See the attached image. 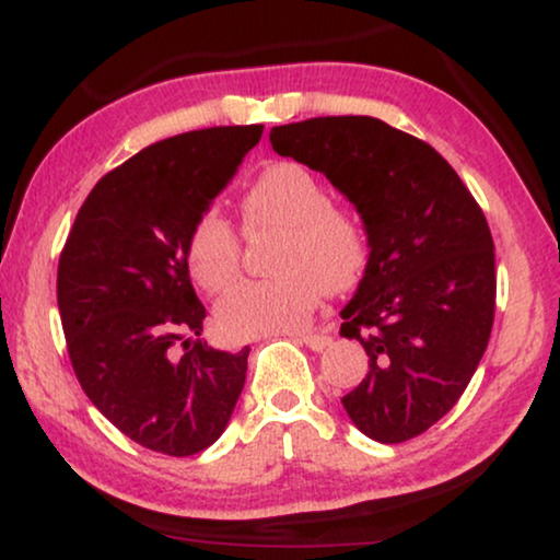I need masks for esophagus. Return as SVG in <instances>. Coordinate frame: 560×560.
<instances>
[{
  "label": "esophagus",
  "instance_id": "esophagus-1",
  "mask_svg": "<svg viewBox=\"0 0 560 560\" xmlns=\"http://www.w3.org/2000/svg\"><path fill=\"white\" fill-rule=\"evenodd\" d=\"M301 343H305V347H308L311 351H324L328 343H331V336H326V334H308V336H301V339H298Z\"/></svg>",
  "mask_w": 560,
  "mask_h": 560
}]
</instances>
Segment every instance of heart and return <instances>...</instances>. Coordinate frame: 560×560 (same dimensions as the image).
Returning a JSON list of instances; mask_svg holds the SVG:
<instances>
[{"label": "heart", "instance_id": "obj_1", "mask_svg": "<svg viewBox=\"0 0 560 560\" xmlns=\"http://www.w3.org/2000/svg\"><path fill=\"white\" fill-rule=\"evenodd\" d=\"M247 232L285 229L270 280L244 282L219 303V326L232 336L293 334L308 324L326 293H347L370 262V242L354 213L331 203L316 173L301 163L267 165L242 198ZM188 265L196 282L221 293L240 278L242 244L234 226L206 211L190 229Z\"/></svg>", "mask_w": 560, "mask_h": 560}]
</instances>
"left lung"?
<instances>
[{"mask_svg": "<svg viewBox=\"0 0 560 560\" xmlns=\"http://www.w3.org/2000/svg\"><path fill=\"white\" fill-rule=\"evenodd\" d=\"M272 150L324 173L362 217L370 262L341 336L370 372L341 397L380 443L425 433L458 402L494 324V242L454 167L374 117H316L270 129Z\"/></svg>", "mask_w": 560, "mask_h": 560, "instance_id": "obj_1", "label": "left lung"}]
</instances>
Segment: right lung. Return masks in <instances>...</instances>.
Listing matches in <instances>:
<instances>
[{"label":"right lung","instance_id":"obj_1","mask_svg":"<svg viewBox=\"0 0 560 560\" xmlns=\"http://www.w3.org/2000/svg\"><path fill=\"white\" fill-rule=\"evenodd\" d=\"M262 125L160 140L96 183L58 262L73 372L102 416L140 446L194 456L224 433L249 347L211 349L188 275L190 229L262 137Z\"/></svg>","mask_w":560,"mask_h":560}]
</instances>
